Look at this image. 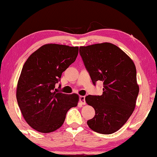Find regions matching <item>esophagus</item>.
Returning a JSON list of instances; mask_svg holds the SVG:
<instances>
[{
	"instance_id": "esophagus-1",
	"label": "esophagus",
	"mask_w": 157,
	"mask_h": 157,
	"mask_svg": "<svg viewBox=\"0 0 157 157\" xmlns=\"http://www.w3.org/2000/svg\"><path fill=\"white\" fill-rule=\"evenodd\" d=\"M80 101L81 105H86V101H85V96L80 97Z\"/></svg>"
}]
</instances>
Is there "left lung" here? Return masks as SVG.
Returning <instances> with one entry per match:
<instances>
[{"label":"left lung","instance_id":"obj_1","mask_svg":"<svg viewBox=\"0 0 157 157\" xmlns=\"http://www.w3.org/2000/svg\"><path fill=\"white\" fill-rule=\"evenodd\" d=\"M79 53L94 84L101 81L104 85L101 96L85 98L95 110L87 124L97 133H115L135 109L139 92L135 64L121 49L109 42L80 47Z\"/></svg>","mask_w":157,"mask_h":157}]
</instances>
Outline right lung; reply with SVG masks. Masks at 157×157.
Listing matches in <instances>:
<instances>
[{"label": "right lung", "mask_w": 157, "mask_h": 157, "mask_svg": "<svg viewBox=\"0 0 157 157\" xmlns=\"http://www.w3.org/2000/svg\"><path fill=\"white\" fill-rule=\"evenodd\" d=\"M78 53V47L47 44L24 64L16 99L24 118L36 131H56L63 124L69 109L78 105V94H66L55 89L62 73L76 60Z\"/></svg>", "instance_id": "1"}]
</instances>
